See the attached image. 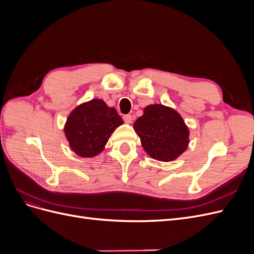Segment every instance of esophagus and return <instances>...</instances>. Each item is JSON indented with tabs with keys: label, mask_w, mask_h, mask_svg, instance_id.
I'll use <instances>...</instances> for the list:
<instances>
[{
	"label": "esophagus",
	"mask_w": 254,
	"mask_h": 254,
	"mask_svg": "<svg viewBox=\"0 0 254 254\" xmlns=\"http://www.w3.org/2000/svg\"><path fill=\"white\" fill-rule=\"evenodd\" d=\"M124 122L126 123V124H131V122H132V117L130 114H127V115H124Z\"/></svg>",
	"instance_id": "obj_1"
}]
</instances>
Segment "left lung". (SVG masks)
I'll return each mask as SVG.
<instances>
[{
  "mask_svg": "<svg viewBox=\"0 0 254 254\" xmlns=\"http://www.w3.org/2000/svg\"><path fill=\"white\" fill-rule=\"evenodd\" d=\"M133 129L142 147L152 159L162 162L179 158L189 147L190 129L180 113L161 104L146 106Z\"/></svg>",
  "mask_w": 254,
  "mask_h": 254,
  "instance_id": "1",
  "label": "left lung"
}]
</instances>
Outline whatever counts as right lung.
<instances>
[{
  "instance_id": "add662e5",
  "label": "right lung",
  "mask_w": 254,
  "mask_h": 254,
  "mask_svg": "<svg viewBox=\"0 0 254 254\" xmlns=\"http://www.w3.org/2000/svg\"><path fill=\"white\" fill-rule=\"evenodd\" d=\"M123 123L115 108L93 98L75 107L64 130L72 151L81 158H92L105 149L110 135Z\"/></svg>"
}]
</instances>
